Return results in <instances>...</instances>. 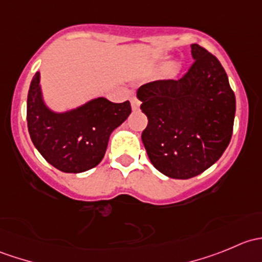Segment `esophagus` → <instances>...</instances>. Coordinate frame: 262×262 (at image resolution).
<instances>
[{"label":"esophagus","instance_id":"34e87169","mask_svg":"<svg viewBox=\"0 0 262 262\" xmlns=\"http://www.w3.org/2000/svg\"><path fill=\"white\" fill-rule=\"evenodd\" d=\"M130 104H132V109L133 110H138L139 106H141V102H139V100H137L136 97H132Z\"/></svg>","mask_w":262,"mask_h":262}]
</instances>
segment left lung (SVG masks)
Here are the masks:
<instances>
[{"instance_id":"obj_1","label":"left lung","mask_w":262,"mask_h":262,"mask_svg":"<svg viewBox=\"0 0 262 262\" xmlns=\"http://www.w3.org/2000/svg\"><path fill=\"white\" fill-rule=\"evenodd\" d=\"M194 63L179 81H155L137 91L148 118L142 142L152 165L171 179L194 178L231 142L236 97L221 62L191 44Z\"/></svg>"}]
</instances>
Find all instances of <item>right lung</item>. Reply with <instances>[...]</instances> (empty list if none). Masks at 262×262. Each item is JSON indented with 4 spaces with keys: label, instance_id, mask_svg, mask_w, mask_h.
Segmentation results:
<instances>
[{
    "label": "right lung",
    "instance_id": "right-lung-1",
    "mask_svg": "<svg viewBox=\"0 0 262 262\" xmlns=\"http://www.w3.org/2000/svg\"><path fill=\"white\" fill-rule=\"evenodd\" d=\"M130 113L129 101L115 104L102 96L55 112L44 100L40 72L29 87L26 120L31 141L47 162L63 172L80 173L99 165L112 133Z\"/></svg>",
    "mask_w": 262,
    "mask_h": 262
}]
</instances>
